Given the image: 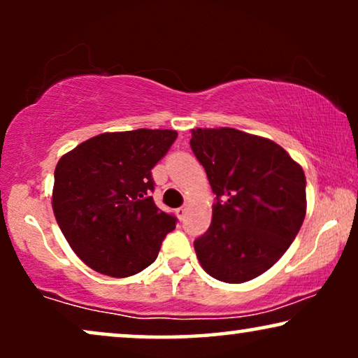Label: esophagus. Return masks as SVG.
<instances>
[{
	"instance_id": "1",
	"label": "esophagus",
	"mask_w": 358,
	"mask_h": 358,
	"mask_svg": "<svg viewBox=\"0 0 358 358\" xmlns=\"http://www.w3.org/2000/svg\"><path fill=\"white\" fill-rule=\"evenodd\" d=\"M185 210H187V203H185V205H182V207H179V208H178V215H179V218H180V220L184 218Z\"/></svg>"
}]
</instances>
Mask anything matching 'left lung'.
Masks as SVG:
<instances>
[{"label":"left lung","mask_w":358,"mask_h":358,"mask_svg":"<svg viewBox=\"0 0 358 358\" xmlns=\"http://www.w3.org/2000/svg\"><path fill=\"white\" fill-rule=\"evenodd\" d=\"M217 202L212 224L194 241L217 280H252L280 259L306 213V178L282 146L236 129H195L190 138Z\"/></svg>","instance_id":"left-lung-1"}]
</instances>
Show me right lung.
Returning a JSON list of instances; mask_svg holds the SVG:
<instances>
[{
	"label": "right lung",
	"mask_w": 358,
	"mask_h": 358,
	"mask_svg": "<svg viewBox=\"0 0 358 358\" xmlns=\"http://www.w3.org/2000/svg\"><path fill=\"white\" fill-rule=\"evenodd\" d=\"M176 138L174 130L101 134L58 161L53 213L86 266L120 278L135 275L158 257L178 218L155 205L151 169Z\"/></svg>",
	"instance_id": "add662e5"
}]
</instances>
